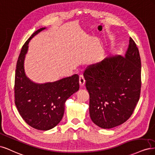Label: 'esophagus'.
I'll use <instances>...</instances> for the list:
<instances>
[{
	"label": "esophagus",
	"instance_id": "34e87169",
	"mask_svg": "<svg viewBox=\"0 0 155 155\" xmlns=\"http://www.w3.org/2000/svg\"><path fill=\"white\" fill-rule=\"evenodd\" d=\"M85 83H86V81H85V78L83 75H81L79 77V84H80V86L82 87L84 85Z\"/></svg>",
	"mask_w": 155,
	"mask_h": 155
}]
</instances>
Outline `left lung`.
Returning a JSON list of instances; mask_svg holds the SVG:
<instances>
[{"label": "left lung", "mask_w": 155, "mask_h": 155, "mask_svg": "<svg viewBox=\"0 0 155 155\" xmlns=\"http://www.w3.org/2000/svg\"><path fill=\"white\" fill-rule=\"evenodd\" d=\"M89 94V115L98 127L111 129L131 116L139 101L141 61L135 42L129 37L123 56L109 57L84 73Z\"/></svg>", "instance_id": "obj_1"}]
</instances>
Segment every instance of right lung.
<instances>
[{
	"label": "right lung",
	"instance_id": "obj_1",
	"mask_svg": "<svg viewBox=\"0 0 155 155\" xmlns=\"http://www.w3.org/2000/svg\"><path fill=\"white\" fill-rule=\"evenodd\" d=\"M46 28H40L24 44L18 57L15 79V103L22 118L29 126L48 131L61 121L65 102L79 89V77L73 74L52 82L36 83L24 69L29 41Z\"/></svg>",
	"mask_w": 155,
	"mask_h": 155
}]
</instances>
